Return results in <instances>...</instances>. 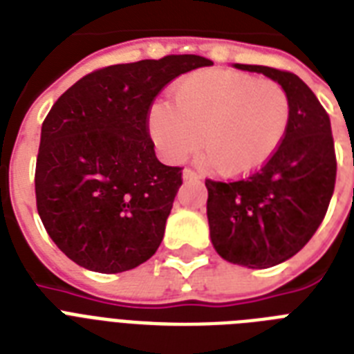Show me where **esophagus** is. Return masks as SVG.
<instances>
[{
  "label": "esophagus",
  "instance_id": "1",
  "mask_svg": "<svg viewBox=\"0 0 354 354\" xmlns=\"http://www.w3.org/2000/svg\"><path fill=\"white\" fill-rule=\"evenodd\" d=\"M183 177H185L186 180L201 179V175L197 174V171H194V169H192V168H185V171H183Z\"/></svg>",
  "mask_w": 354,
  "mask_h": 354
}]
</instances>
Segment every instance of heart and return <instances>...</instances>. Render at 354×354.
Listing matches in <instances>:
<instances>
[{
	"label": "heart",
	"mask_w": 354,
	"mask_h": 354,
	"mask_svg": "<svg viewBox=\"0 0 354 354\" xmlns=\"http://www.w3.org/2000/svg\"><path fill=\"white\" fill-rule=\"evenodd\" d=\"M155 102L149 137L164 159L180 162L199 142L228 177L252 174L272 159L290 124V97L279 82L226 69L195 71Z\"/></svg>",
	"instance_id": "1"
}]
</instances>
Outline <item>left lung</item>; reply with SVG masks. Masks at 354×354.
<instances>
[{
  "mask_svg": "<svg viewBox=\"0 0 354 354\" xmlns=\"http://www.w3.org/2000/svg\"><path fill=\"white\" fill-rule=\"evenodd\" d=\"M279 82L290 97V124L279 149L245 179H206V214L217 254L268 268L298 254L324 221L336 183L335 140L320 100L290 71L236 64Z\"/></svg>",
  "mask_w": 354,
  "mask_h": 354,
  "instance_id": "8db88e82",
  "label": "left lung"
}]
</instances>
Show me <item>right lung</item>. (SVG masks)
Segmentation results:
<instances>
[{
	"label": "right lung",
	"mask_w": 354,
	"mask_h": 354,
	"mask_svg": "<svg viewBox=\"0 0 354 354\" xmlns=\"http://www.w3.org/2000/svg\"><path fill=\"white\" fill-rule=\"evenodd\" d=\"M214 62L169 55L102 67L41 124L34 188L50 239L80 267L131 270L159 248L183 168L155 157L148 113L169 82Z\"/></svg>",
	"instance_id": "right-lung-1"
}]
</instances>
